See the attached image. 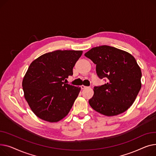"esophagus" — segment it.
I'll return each instance as SVG.
<instances>
[{"mask_svg":"<svg viewBox=\"0 0 156 156\" xmlns=\"http://www.w3.org/2000/svg\"><path fill=\"white\" fill-rule=\"evenodd\" d=\"M80 87H81V89H86V88H88V87H87V86H84V85H82V86H80Z\"/></svg>","mask_w":156,"mask_h":156,"instance_id":"1","label":"esophagus"}]
</instances>
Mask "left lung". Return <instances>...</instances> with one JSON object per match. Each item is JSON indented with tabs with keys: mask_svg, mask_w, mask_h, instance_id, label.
Masks as SVG:
<instances>
[{
	"mask_svg": "<svg viewBox=\"0 0 156 156\" xmlns=\"http://www.w3.org/2000/svg\"><path fill=\"white\" fill-rule=\"evenodd\" d=\"M84 55L96 65L99 79L106 84L95 86L89 100L97 112L108 116L126 111L133 103L141 89L142 72L131 54L108 45L91 48Z\"/></svg>",
	"mask_w": 156,
	"mask_h": 156,
	"instance_id": "obj_1",
	"label": "left lung"
}]
</instances>
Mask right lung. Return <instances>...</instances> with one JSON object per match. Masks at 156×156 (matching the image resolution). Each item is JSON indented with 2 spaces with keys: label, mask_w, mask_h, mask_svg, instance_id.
I'll return each instance as SVG.
<instances>
[{
  "label": "right lung",
  "mask_w": 156,
  "mask_h": 156,
  "mask_svg": "<svg viewBox=\"0 0 156 156\" xmlns=\"http://www.w3.org/2000/svg\"><path fill=\"white\" fill-rule=\"evenodd\" d=\"M82 51L56 50L30 64L23 80L24 98L33 112L41 120L57 122L69 113L80 90L66 84Z\"/></svg>",
  "instance_id": "right-lung-1"
}]
</instances>
